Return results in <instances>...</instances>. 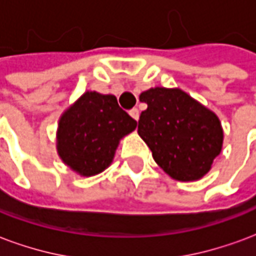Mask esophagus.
<instances>
[{
    "label": "esophagus",
    "mask_w": 256,
    "mask_h": 256,
    "mask_svg": "<svg viewBox=\"0 0 256 256\" xmlns=\"http://www.w3.org/2000/svg\"><path fill=\"white\" fill-rule=\"evenodd\" d=\"M130 117H132V118H134V120H139V110L136 109H132V110H130Z\"/></svg>",
    "instance_id": "1"
}]
</instances>
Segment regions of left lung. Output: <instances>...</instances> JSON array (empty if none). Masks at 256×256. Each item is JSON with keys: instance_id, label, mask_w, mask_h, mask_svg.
<instances>
[{"instance_id": "1", "label": "left lung", "mask_w": 256, "mask_h": 256, "mask_svg": "<svg viewBox=\"0 0 256 256\" xmlns=\"http://www.w3.org/2000/svg\"><path fill=\"white\" fill-rule=\"evenodd\" d=\"M139 100L147 109L142 112L138 134L154 161L178 182L202 178L222 148V126L216 113L180 88L154 87Z\"/></svg>"}]
</instances>
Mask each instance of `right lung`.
I'll list each match as a JSON object with an SVG mask.
<instances>
[{
  "instance_id": "obj_1",
  "label": "right lung",
  "mask_w": 256,
  "mask_h": 256,
  "mask_svg": "<svg viewBox=\"0 0 256 256\" xmlns=\"http://www.w3.org/2000/svg\"><path fill=\"white\" fill-rule=\"evenodd\" d=\"M135 128L114 95L87 91L60 117L57 151L80 176H95L109 166L121 138Z\"/></svg>"
}]
</instances>
